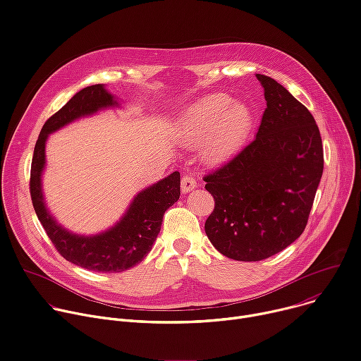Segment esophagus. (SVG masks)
<instances>
[{"label": "esophagus", "instance_id": "1", "mask_svg": "<svg viewBox=\"0 0 361 361\" xmlns=\"http://www.w3.org/2000/svg\"><path fill=\"white\" fill-rule=\"evenodd\" d=\"M197 187V183H195V178L191 176H184L181 178V190L183 192H190L192 188Z\"/></svg>", "mask_w": 361, "mask_h": 361}]
</instances>
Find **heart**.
Here are the masks:
<instances>
[{"mask_svg":"<svg viewBox=\"0 0 361 361\" xmlns=\"http://www.w3.org/2000/svg\"><path fill=\"white\" fill-rule=\"evenodd\" d=\"M253 123L250 108L226 93H213L187 106L177 121V137L188 147H202L203 158L216 164L236 154Z\"/></svg>","mask_w":361,"mask_h":361,"instance_id":"obj_1","label":"heart"}]
</instances>
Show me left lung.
Returning <instances> with one entry per match:
<instances>
[{"label": "left lung", "instance_id": "left-lung-1", "mask_svg": "<svg viewBox=\"0 0 361 361\" xmlns=\"http://www.w3.org/2000/svg\"><path fill=\"white\" fill-rule=\"evenodd\" d=\"M256 78L267 99L256 138L204 177L214 199L206 235L242 262L271 257L302 235L324 170L311 112L272 78Z\"/></svg>", "mask_w": 361, "mask_h": 361}]
</instances>
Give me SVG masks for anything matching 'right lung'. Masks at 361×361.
I'll use <instances>...</instances> for the list:
<instances>
[{
    "instance_id": "obj_1",
    "label": "right lung",
    "mask_w": 361,
    "mask_h": 361,
    "mask_svg": "<svg viewBox=\"0 0 361 361\" xmlns=\"http://www.w3.org/2000/svg\"><path fill=\"white\" fill-rule=\"evenodd\" d=\"M114 106H119V104L104 85H92L79 90L66 105L46 121L31 161L30 194L32 207L49 239L64 259L94 272H122L140 264L152 249L161 231L164 213L180 199V173L174 171L140 191L122 219L99 235H75L61 227L50 214L42 190L49 135L82 116Z\"/></svg>"
}]
</instances>
